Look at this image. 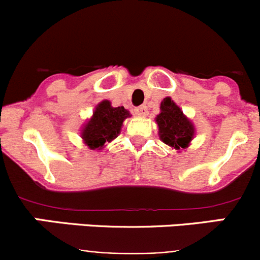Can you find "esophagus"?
I'll return each instance as SVG.
<instances>
[{
    "label": "esophagus",
    "instance_id": "obj_1",
    "mask_svg": "<svg viewBox=\"0 0 260 260\" xmlns=\"http://www.w3.org/2000/svg\"><path fill=\"white\" fill-rule=\"evenodd\" d=\"M135 112H136V114L138 115V117H146L148 109H147L146 106H140V107H137V108L135 109Z\"/></svg>",
    "mask_w": 260,
    "mask_h": 260
}]
</instances>
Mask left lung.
<instances>
[{"instance_id":"8db88e82","label":"left lung","mask_w":260,"mask_h":260,"mask_svg":"<svg viewBox=\"0 0 260 260\" xmlns=\"http://www.w3.org/2000/svg\"><path fill=\"white\" fill-rule=\"evenodd\" d=\"M156 122L159 138L175 149L186 148L193 138V125L171 98L162 101L161 113L157 115Z\"/></svg>"}]
</instances>
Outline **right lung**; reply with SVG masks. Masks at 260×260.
I'll return each mask as SVG.
<instances>
[{"instance_id": "add662e5", "label": "right lung", "mask_w": 260, "mask_h": 260, "mask_svg": "<svg viewBox=\"0 0 260 260\" xmlns=\"http://www.w3.org/2000/svg\"><path fill=\"white\" fill-rule=\"evenodd\" d=\"M127 117H129V113L123 107L113 108L108 101L102 102L83 129L81 137L84 142L91 149H101L104 143L117 137L123 120Z\"/></svg>"}]
</instances>
